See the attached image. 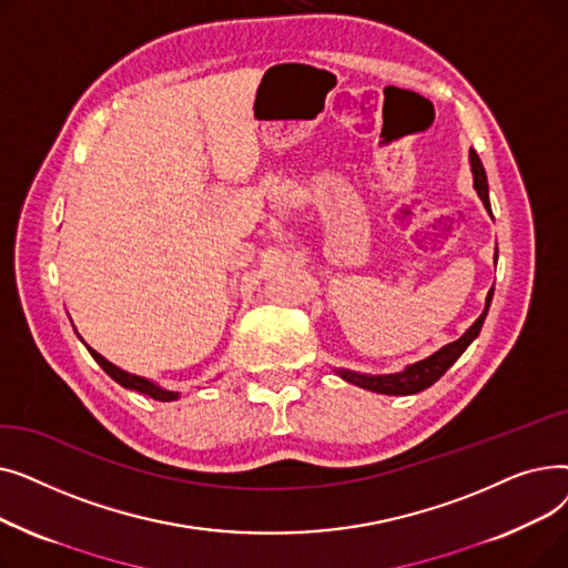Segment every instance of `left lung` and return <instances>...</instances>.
<instances>
[{"instance_id": "1", "label": "left lung", "mask_w": 568, "mask_h": 568, "mask_svg": "<svg viewBox=\"0 0 568 568\" xmlns=\"http://www.w3.org/2000/svg\"><path fill=\"white\" fill-rule=\"evenodd\" d=\"M469 161H471V172H474V189L479 193V197L484 200L486 209L490 212V197H488V179H486V170L481 165V159L476 156V152H469ZM493 216V212H490ZM493 302V290L488 292V300H486V311L481 313V317L476 320L469 329L454 343H449L446 347H442L439 352H435L428 359L414 364L409 368H405L403 373L396 375H377V377H368V375H359V373H352V371H338L343 379L356 384V386H364L368 392L375 394H389V396H407V394H419L424 389H428L430 384H435L446 371L454 366V362L458 356L467 349V345L479 336L484 320L488 315Z\"/></svg>"}]
</instances>
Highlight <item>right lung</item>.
<instances>
[{"mask_svg": "<svg viewBox=\"0 0 568 568\" xmlns=\"http://www.w3.org/2000/svg\"><path fill=\"white\" fill-rule=\"evenodd\" d=\"M89 349V354L94 356L97 359V364L116 382V384H122V386H126V389H135V392H140V394H144V396H152L154 400H161V403H168V400H174L176 398V394H172V392H163V389H159V386L154 384V382H149V379H144V377H138V375H131V373H124L122 368H116L114 364H110L108 359H103V356L97 352V349H92V347H87Z\"/></svg>", "mask_w": 568, "mask_h": 568, "instance_id": "obj_1", "label": "right lung"}]
</instances>
